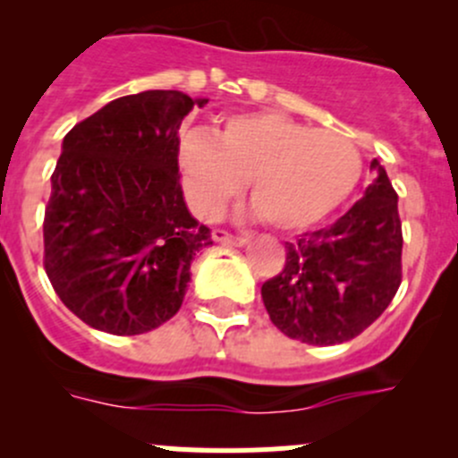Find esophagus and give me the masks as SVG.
Masks as SVG:
<instances>
[{"label":"esophagus","mask_w":458,"mask_h":458,"mask_svg":"<svg viewBox=\"0 0 458 458\" xmlns=\"http://www.w3.org/2000/svg\"><path fill=\"white\" fill-rule=\"evenodd\" d=\"M212 239H215L216 243H225V246H243V243H246V239L239 237V234L228 233V230L224 228L212 230Z\"/></svg>","instance_id":"esophagus-1"}]
</instances>
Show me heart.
I'll use <instances>...</instances> for the list:
<instances>
[{
  "label": "heart",
  "instance_id": "1",
  "mask_svg": "<svg viewBox=\"0 0 458 458\" xmlns=\"http://www.w3.org/2000/svg\"><path fill=\"white\" fill-rule=\"evenodd\" d=\"M179 159L201 216L215 219L248 182L263 219L284 233L326 219L363 170L357 141L279 113L234 114L212 135L188 132Z\"/></svg>",
  "mask_w": 458,
  "mask_h": 458
}]
</instances>
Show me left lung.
Returning <instances> with one entry per match:
<instances>
[{"mask_svg":"<svg viewBox=\"0 0 458 458\" xmlns=\"http://www.w3.org/2000/svg\"><path fill=\"white\" fill-rule=\"evenodd\" d=\"M377 179L344 216L285 243V266L261 285L270 321L290 339L335 345L354 339L383 315L401 285L396 192L372 159Z\"/></svg>","mask_w":458,"mask_h":458,"instance_id":"left-lung-1","label":"left lung"}]
</instances>
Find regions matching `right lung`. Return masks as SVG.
<instances>
[{
  "instance_id": "add662e5",
  "label": "right lung",
  "mask_w": 458,
  "mask_h": 458,
  "mask_svg": "<svg viewBox=\"0 0 458 458\" xmlns=\"http://www.w3.org/2000/svg\"><path fill=\"white\" fill-rule=\"evenodd\" d=\"M179 90L110 101L62 143L44 215V267L64 306L110 335H143L179 312L191 263L212 246L179 183Z\"/></svg>"
}]
</instances>
